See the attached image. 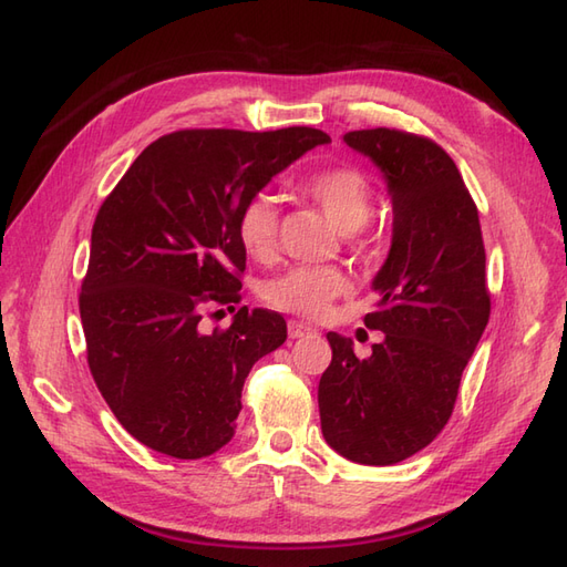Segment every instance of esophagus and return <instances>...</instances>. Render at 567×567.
<instances>
[{
	"label": "esophagus",
	"mask_w": 567,
	"mask_h": 567,
	"mask_svg": "<svg viewBox=\"0 0 567 567\" xmlns=\"http://www.w3.org/2000/svg\"><path fill=\"white\" fill-rule=\"evenodd\" d=\"M287 330H289V338H292V340H299L303 336H313V332H316V328L301 323V321H289Z\"/></svg>",
	"instance_id": "1"
}]
</instances>
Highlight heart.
<instances>
[{
  "label": "heart",
  "mask_w": 567,
  "mask_h": 567,
  "mask_svg": "<svg viewBox=\"0 0 567 567\" xmlns=\"http://www.w3.org/2000/svg\"><path fill=\"white\" fill-rule=\"evenodd\" d=\"M307 194L340 231H354L364 225L373 210L371 182L352 167H332L313 174L303 184ZM275 200L266 194L254 196L239 213L237 235L244 251L264 260L275 249ZM347 289L344 272L338 268H292L266 285V301L272 309L303 318L323 316L330 301Z\"/></svg>",
  "instance_id": "heart-1"
}]
</instances>
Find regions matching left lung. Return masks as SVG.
I'll return each mask as SVG.
<instances>
[{
  "label": "left lung",
  "instance_id": "1",
  "mask_svg": "<svg viewBox=\"0 0 567 567\" xmlns=\"http://www.w3.org/2000/svg\"><path fill=\"white\" fill-rule=\"evenodd\" d=\"M381 169L393 203V241L364 323L381 330L367 359L328 332L332 361L318 383L326 443L342 457L385 467L443 431L462 371L488 323L482 225L460 169L439 143L364 128L344 134Z\"/></svg>",
  "mask_w": 567,
  "mask_h": 567
}]
</instances>
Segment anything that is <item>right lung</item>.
Segmentation results:
<instances>
[{
    "mask_svg": "<svg viewBox=\"0 0 567 567\" xmlns=\"http://www.w3.org/2000/svg\"><path fill=\"white\" fill-rule=\"evenodd\" d=\"M330 136L186 128L151 143L97 210L79 309L95 385L143 445L198 460L231 441L241 388L287 340L268 309L200 328L208 301H239L241 208Z\"/></svg>",
    "mask_w": 567,
    "mask_h": 567,
    "instance_id": "obj_1",
    "label": "right lung"
}]
</instances>
